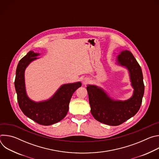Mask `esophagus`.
<instances>
[{
    "instance_id": "esophagus-1",
    "label": "esophagus",
    "mask_w": 159,
    "mask_h": 159,
    "mask_svg": "<svg viewBox=\"0 0 159 159\" xmlns=\"http://www.w3.org/2000/svg\"><path fill=\"white\" fill-rule=\"evenodd\" d=\"M89 82V80L87 78H84V79L82 80V83H83V84H84V85L87 84Z\"/></svg>"
}]
</instances>
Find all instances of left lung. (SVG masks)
<instances>
[{
    "label": "left lung",
    "instance_id": "left-lung-1",
    "mask_svg": "<svg viewBox=\"0 0 159 159\" xmlns=\"http://www.w3.org/2000/svg\"><path fill=\"white\" fill-rule=\"evenodd\" d=\"M117 64L128 69L133 88L132 96L125 101L112 99L104 90L95 85H87L90 112L98 121L110 126H118L134 116L140 109L145 86L141 67L133 54L123 50L117 57Z\"/></svg>",
    "mask_w": 159,
    "mask_h": 159
}]
</instances>
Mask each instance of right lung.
I'll return each mask as SVG.
<instances>
[{
    "label": "right lung",
    "instance_id": "add662e5",
    "mask_svg": "<svg viewBox=\"0 0 159 159\" xmlns=\"http://www.w3.org/2000/svg\"><path fill=\"white\" fill-rule=\"evenodd\" d=\"M39 53L30 51L19 62L14 85L17 102L24 114L37 123L48 126L59 122L66 115L72 94L81 87L80 82L62 85L48 100L35 102L29 98L26 91L25 72L29 64L39 58Z\"/></svg>",
    "mask_w": 159,
    "mask_h": 159
}]
</instances>
